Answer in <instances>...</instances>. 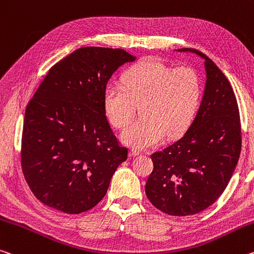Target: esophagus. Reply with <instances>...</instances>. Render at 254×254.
<instances>
[{"label":"esophagus","instance_id":"obj_1","mask_svg":"<svg viewBox=\"0 0 254 254\" xmlns=\"http://www.w3.org/2000/svg\"><path fill=\"white\" fill-rule=\"evenodd\" d=\"M140 154L139 150H136V149H130V151H128V155H130L131 157H134V156H138Z\"/></svg>","mask_w":254,"mask_h":254}]
</instances>
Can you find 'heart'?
Returning a JSON list of instances; mask_svg holds the SVG:
<instances>
[{
  "label": "heart",
  "mask_w": 254,
  "mask_h": 254,
  "mask_svg": "<svg viewBox=\"0 0 254 254\" xmlns=\"http://www.w3.org/2000/svg\"><path fill=\"white\" fill-rule=\"evenodd\" d=\"M202 95V80L191 66L173 69L157 58L143 59L122 76V86L111 84L104 94V111L116 128H124L141 106L142 120L122 133L128 146L143 149L167 136L182 133L194 118Z\"/></svg>",
  "instance_id": "b5f03b06"
}]
</instances>
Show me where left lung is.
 I'll return each mask as SVG.
<instances>
[{
  "instance_id": "obj_1",
  "label": "left lung",
  "mask_w": 254,
  "mask_h": 254,
  "mask_svg": "<svg viewBox=\"0 0 254 254\" xmlns=\"http://www.w3.org/2000/svg\"><path fill=\"white\" fill-rule=\"evenodd\" d=\"M179 51L204 59V94L184 134L151 155L154 170L146 194L165 214L190 216L211 206L226 189L239 162L242 136L237 100L226 76L200 51Z\"/></svg>"
}]
</instances>
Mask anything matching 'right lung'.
<instances>
[{"instance_id":"obj_1","label":"right lung","mask_w":254,"mask_h":254,"mask_svg":"<svg viewBox=\"0 0 254 254\" xmlns=\"http://www.w3.org/2000/svg\"><path fill=\"white\" fill-rule=\"evenodd\" d=\"M135 56L81 47L54 64L28 103L21 167L35 196L65 214L94 208L127 158L104 111L112 74Z\"/></svg>"}]
</instances>
